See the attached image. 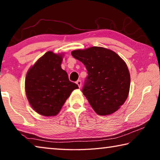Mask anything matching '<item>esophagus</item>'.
Instances as JSON below:
<instances>
[{
  "label": "esophagus",
  "instance_id": "1",
  "mask_svg": "<svg viewBox=\"0 0 160 160\" xmlns=\"http://www.w3.org/2000/svg\"><path fill=\"white\" fill-rule=\"evenodd\" d=\"M76 84L78 85V87H79L80 88H81V85H82V82H81L80 80H78L76 82Z\"/></svg>",
  "mask_w": 160,
  "mask_h": 160
}]
</instances>
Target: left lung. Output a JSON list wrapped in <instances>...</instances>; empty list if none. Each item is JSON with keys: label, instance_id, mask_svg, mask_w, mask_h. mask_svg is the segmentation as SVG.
Here are the masks:
<instances>
[{"label": "left lung", "instance_id": "obj_1", "mask_svg": "<svg viewBox=\"0 0 160 160\" xmlns=\"http://www.w3.org/2000/svg\"><path fill=\"white\" fill-rule=\"evenodd\" d=\"M71 54L88 70L82 93L94 112L100 116L116 112L130 90L131 76L125 61L114 51L100 47L74 50Z\"/></svg>", "mask_w": 160, "mask_h": 160}]
</instances>
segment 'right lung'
I'll return each instance as SVG.
<instances>
[{"label":"right lung","instance_id":"add662e5","mask_svg":"<svg viewBox=\"0 0 160 160\" xmlns=\"http://www.w3.org/2000/svg\"><path fill=\"white\" fill-rule=\"evenodd\" d=\"M63 53L48 51L28 70L25 92L32 109L44 116H56L78 86L61 68Z\"/></svg>","mask_w":160,"mask_h":160}]
</instances>
